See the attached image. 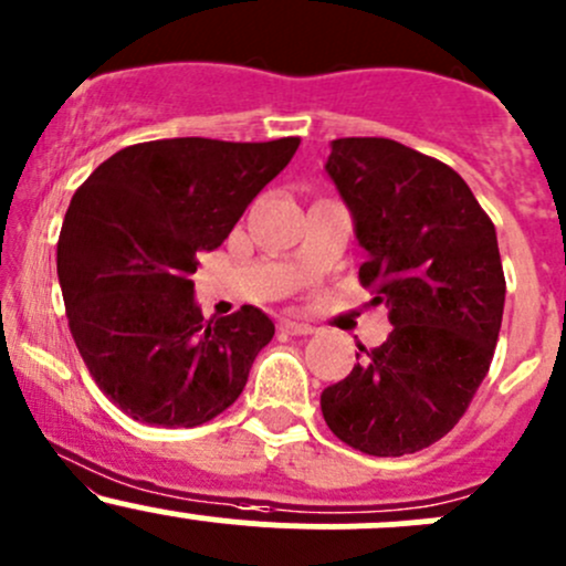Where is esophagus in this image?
<instances>
[{
	"instance_id": "1",
	"label": "esophagus",
	"mask_w": 566,
	"mask_h": 566,
	"mask_svg": "<svg viewBox=\"0 0 566 566\" xmlns=\"http://www.w3.org/2000/svg\"><path fill=\"white\" fill-rule=\"evenodd\" d=\"M282 331L290 333V336H308V333H314L317 328H314V325H308V323H295V319H284Z\"/></svg>"
}]
</instances>
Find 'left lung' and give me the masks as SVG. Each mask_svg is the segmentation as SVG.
Here are the masks:
<instances>
[{
    "label": "left lung",
    "instance_id": "left-lung-1",
    "mask_svg": "<svg viewBox=\"0 0 566 566\" xmlns=\"http://www.w3.org/2000/svg\"><path fill=\"white\" fill-rule=\"evenodd\" d=\"M368 260L360 284L390 336L319 396L366 455H407L453 428L491 368L504 312L496 230L450 165L390 138H338L325 165Z\"/></svg>",
    "mask_w": 566,
    "mask_h": 566
}]
</instances>
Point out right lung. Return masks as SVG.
<instances>
[{"label": "right lung", "instance_id": "add662e5", "mask_svg": "<svg viewBox=\"0 0 566 566\" xmlns=\"http://www.w3.org/2000/svg\"><path fill=\"white\" fill-rule=\"evenodd\" d=\"M298 146L135 143L73 195L56 243L70 333L97 388L133 420L203 426L241 396L273 323L254 306L203 319L192 273Z\"/></svg>", "mask_w": 566, "mask_h": 566}]
</instances>
